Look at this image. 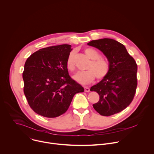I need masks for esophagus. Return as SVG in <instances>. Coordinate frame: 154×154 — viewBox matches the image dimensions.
Returning <instances> with one entry per match:
<instances>
[{"instance_id":"obj_1","label":"esophagus","mask_w":154,"mask_h":154,"mask_svg":"<svg viewBox=\"0 0 154 154\" xmlns=\"http://www.w3.org/2000/svg\"><path fill=\"white\" fill-rule=\"evenodd\" d=\"M83 88H84V90H85V92H89L90 91V88H89L86 87V86H84Z\"/></svg>"}]
</instances>
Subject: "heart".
Here are the masks:
<instances>
[{
  "label": "heart",
  "instance_id": "1",
  "mask_svg": "<svg viewBox=\"0 0 154 154\" xmlns=\"http://www.w3.org/2000/svg\"><path fill=\"white\" fill-rule=\"evenodd\" d=\"M84 52L91 61L88 65L87 71L77 72L73 76V79L78 83L83 85H86L93 82L96 77L98 80L105 79L109 72V64L107 60L100 57V54L92 48H85ZM75 52L74 51H71L66 61L67 68L72 72L75 69Z\"/></svg>",
  "mask_w": 154,
  "mask_h": 154
}]
</instances>
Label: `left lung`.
<instances>
[{"label": "left lung", "instance_id": "1", "mask_svg": "<svg viewBox=\"0 0 154 154\" xmlns=\"http://www.w3.org/2000/svg\"><path fill=\"white\" fill-rule=\"evenodd\" d=\"M88 45L102 51L109 64L107 76L90 89L100 96L93 108L104 116L118 113L130 104L135 96L137 87L136 61L122 44L115 39L93 40Z\"/></svg>", "mask_w": 154, "mask_h": 154}]
</instances>
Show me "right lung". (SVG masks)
Returning a JSON list of instances; mask_svg holds the SVG:
<instances>
[{
	"label": "right lung",
	"instance_id": "add662e5",
	"mask_svg": "<svg viewBox=\"0 0 154 154\" xmlns=\"http://www.w3.org/2000/svg\"><path fill=\"white\" fill-rule=\"evenodd\" d=\"M71 46L61 45L38 50L26 60L24 93L37 114L56 118L68 110L74 96L83 88L69 75L66 61Z\"/></svg>",
	"mask_w": 154,
	"mask_h": 154
}]
</instances>
